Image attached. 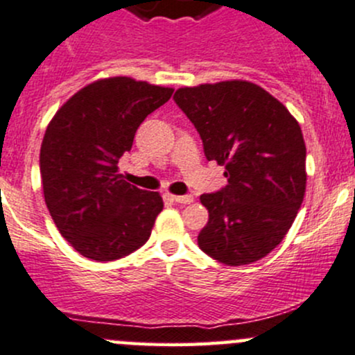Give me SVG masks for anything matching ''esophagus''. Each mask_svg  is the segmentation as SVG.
<instances>
[{
  "label": "esophagus",
  "instance_id": "1",
  "mask_svg": "<svg viewBox=\"0 0 355 355\" xmlns=\"http://www.w3.org/2000/svg\"><path fill=\"white\" fill-rule=\"evenodd\" d=\"M171 199L178 204H190L193 202V197L192 196H171Z\"/></svg>",
  "mask_w": 355,
  "mask_h": 355
}]
</instances>
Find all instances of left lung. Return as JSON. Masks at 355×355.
<instances>
[{"mask_svg":"<svg viewBox=\"0 0 355 355\" xmlns=\"http://www.w3.org/2000/svg\"><path fill=\"white\" fill-rule=\"evenodd\" d=\"M173 100L199 132L206 158L226 168L227 185L200 196L209 221L197 236L199 248L226 266L263 259L286 236L304 199L300 124L248 81L180 88Z\"/></svg>","mask_w":355,"mask_h":355,"instance_id":"1","label":"left lung"}]
</instances>
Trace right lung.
<instances>
[{
    "label": "right lung",
    "instance_id": "add662e5",
    "mask_svg": "<svg viewBox=\"0 0 355 355\" xmlns=\"http://www.w3.org/2000/svg\"><path fill=\"white\" fill-rule=\"evenodd\" d=\"M173 89L119 76L88 85L58 110L40 148L47 209L80 255L112 262L148 241L163 200L117 173L136 130Z\"/></svg>",
    "mask_w": 355,
    "mask_h": 355
}]
</instances>
